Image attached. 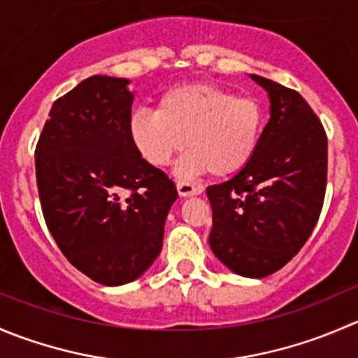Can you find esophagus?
I'll list each match as a JSON object with an SVG mask.
<instances>
[{"label": "esophagus", "instance_id": "obj_1", "mask_svg": "<svg viewBox=\"0 0 358 358\" xmlns=\"http://www.w3.org/2000/svg\"><path fill=\"white\" fill-rule=\"evenodd\" d=\"M176 190L182 197H189V196H199L201 192L204 190V187L201 183H189V182H178L176 183Z\"/></svg>", "mask_w": 358, "mask_h": 358}]
</instances>
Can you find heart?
<instances>
[{
  "mask_svg": "<svg viewBox=\"0 0 358 358\" xmlns=\"http://www.w3.org/2000/svg\"><path fill=\"white\" fill-rule=\"evenodd\" d=\"M264 112L255 98L211 83H182L159 98L155 110L131 115L129 136L141 157L162 168L183 148L180 176L241 171L259 147Z\"/></svg>",
  "mask_w": 358,
  "mask_h": 358,
  "instance_id": "b5f03b06",
  "label": "heart"
}]
</instances>
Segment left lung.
<instances>
[{
    "instance_id": "8db88e82",
    "label": "left lung",
    "mask_w": 358,
    "mask_h": 358,
    "mask_svg": "<svg viewBox=\"0 0 358 358\" xmlns=\"http://www.w3.org/2000/svg\"><path fill=\"white\" fill-rule=\"evenodd\" d=\"M250 76L269 94L271 117L252 161L206 189L210 246L231 271L264 278L297 255L317 225L327 187V134L299 92Z\"/></svg>"
}]
</instances>
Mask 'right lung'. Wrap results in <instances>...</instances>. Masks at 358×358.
I'll list each match as a JSON object with an SVG mask.
<instances>
[{
	"label": "right lung",
	"instance_id": "add662e5",
	"mask_svg": "<svg viewBox=\"0 0 358 358\" xmlns=\"http://www.w3.org/2000/svg\"><path fill=\"white\" fill-rule=\"evenodd\" d=\"M127 83L94 75L55 99L34 152L48 231L78 271L106 287L152 266L178 197L131 141Z\"/></svg>",
	"mask_w": 358,
	"mask_h": 358
}]
</instances>
